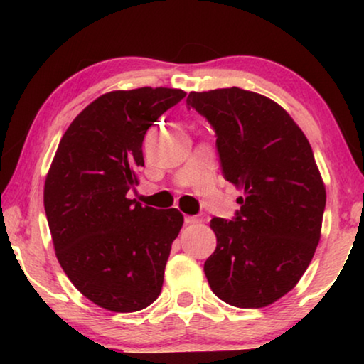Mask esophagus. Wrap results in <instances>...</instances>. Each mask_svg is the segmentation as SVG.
I'll return each mask as SVG.
<instances>
[{"label":"esophagus","instance_id":"esophagus-1","mask_svg":"<svg viewBox=\"0 0 364 364\" xmlns=\"http://www.w3.org/2000/svg\"><path fill=\"white\" fill-rule=\"evenodd\" d=\"M200 222V218L193 217V215H187L186 217V225H196V223Z\"/></svg>","mask_w":364,"mask_h":364}]
</instances>
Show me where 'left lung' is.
<instances>
[{
  "mask_svg": "<svg viewBox=\"0 0 364 364\" xmlns=\"http://www.w3.org/2000/svg\"><path fill=\"white\" fill-rule=\"evenodd\" d=\"M210 122L225 181L243 192L232 220L213 217L212 291L237 308L268 306L300 282L321 237L326 191L305 134L285 109L240 87L191 92Z\"/></svg>",
  "mask_w": 364,
  "mask_h": 364,
  "instance_id": "8db88e82",
  "label": "left lung"
}]
</instances>
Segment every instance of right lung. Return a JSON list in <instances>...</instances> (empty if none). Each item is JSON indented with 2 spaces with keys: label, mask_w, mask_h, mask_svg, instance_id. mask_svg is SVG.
Here are the masks:
<instances>
[{
  "label": "right lung",
  "mask_w": 364,
  "mask_h": 364,
  "mask_svg": "<svg viewBox=\"0 0 364 364\" xmlns=\"http://www.w3.org/2000/svg\"><path fill=\"white\" fill-rule=\"evenodd\" d=\"M183 97L171 87L102 94L71 122L49 167L44 210L59 265L109 311H139L161 295L183 217L127 192L139 183L147 129Z\"/></svg>",
  "instance_id": "1"
}]
</instances>
